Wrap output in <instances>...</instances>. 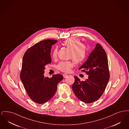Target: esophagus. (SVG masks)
I'll return each mask as SVG.
<instances>
[{
  "label": "esophagus",
  "mask_w": 129,
  "mask_h": 129,
  "mask_svg": "<svg viewBox=\"0 0 129 129\" xmlns=\"http://www.w3.org/2000/svg\"><path fill=\"white\" fill-rule=\"evenodd\" d=\"M68 75L67 74H63V77L64 78H65V77H66L67 76H68Z\"/></svg>",
  "instance_id": "obj_1"
}]
</instances>
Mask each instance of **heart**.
Returning <instances> with one entry per match:
<instances>
[{"label": "heart", "mask_w": 129, "mask_h": 129, "mask_svg": "<svg viewBox=\"0 0 129 129\" xmlns=\"http://www.w3.org/2000/svg\"><path fill=\"white\" fill-rule=\"evenodd\" d=\"M64 45L71 50L70 57L77 63L83 61L86 58V48L82 44L79 40L75 38L69 39L65 41ZM57 49H54L52 53V56L55 58L57 55ZM74 66V62L72 61H61L59 63L57 68L62 72H69L71 69Z\"/></svg>", "instance_id": "b5f03b06"}]
</instances>
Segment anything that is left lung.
<instances>
[{"label": "left lung", "mask_w": 129, "mask_h": 129, "mask_svg": "<svg viewBox=\"0 0 129 129\" xmlns=\"http://www.w3.org/2000/svg\"><path fill=\"white\" fill-rule=\"evenodd\" d=\"M79 69L86 71V74L88 75V79L81 81L75 76L73 90L82 102L91 103L101 97L109 79L107 57L100 44L96 45L86 61Z\"/></svg>", "instance_id": "obj_1"}]
</instances>
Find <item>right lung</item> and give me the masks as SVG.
Returning a JSON list of instances; mask_svg holds the SVG:
<instances>
[{
  "instance_id": "1",
  "label": "right lung",
  "mask_w": 129,
  "mask_h": 129,
  "mask_svg": "<svg viewBox=\"0 0 129 129\" xmlns=\"http://www.w3.org/2000/svg\"><path fill=\"white\" fill-rule=\"evenodd\" d=\"M56 40H46L28 49L23 56L20 79L31 99L39 104H44L55 95L57 85L63 76L54 74L49 78L44 77L45 66L52 61V46Z\"/></svg>"
}]
</instances>
